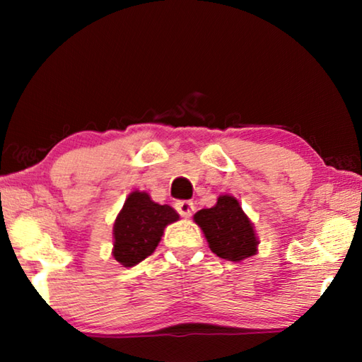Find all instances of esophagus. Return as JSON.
<instances>
[{
  "label": "esophagus",
  "instance_id": "1",
  "mask_svg": "<svg viewBox=\"0 0 362 362\" xmlns=\"http://www.w3.org/2000/svg\"><path fill=\"white\" fill-rule=\"evenodd\" d=\"M175 209L182 217H189V216H192V212L194 211V204L188 199H180V201H177V203H175Z\"/></svg>",
  "mask_w": 362,
  "mask_h": 362
}]
</instances>
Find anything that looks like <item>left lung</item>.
I'll list each match as a JSON object with an SVG mask.
<instances>
[{
	"label": "left lung",
	"mask_w": 362,
	"mask_h": 362,
	"mask_svg": "<svg viewBox=\"0 0 362 362\" xmlns=\"http://www.w3.org/2000/svg\"><path fill=\"white\" fill-rule=\"evenodd\" d=\"M194 222L203 228L211 250L220 259L240 262L257 252L259 241L252 223L233 196H220L211 209L196 212Z\"/></svg>",
	"instance_id": "obj_1"
}]
</instances>
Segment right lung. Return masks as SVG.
<instances>
[{
    "label": "right lung",
    "instance_id": "1",
    "mask_svg": "<svg viewBox=\"0 0 362 362\" xmlns=\"http://www.w3.org/2000/svg\"><path fill=\"white\" fill-rule=\"evenodd\" d=\"M175 220L179 214L170 206L153 203L142 192L131 193L115 222L113 257L124 267L137 265L156 249L164 226Z\"/></svg>",
    "mask_w": 362,
    "mask_h": 362
}]
</instances>
